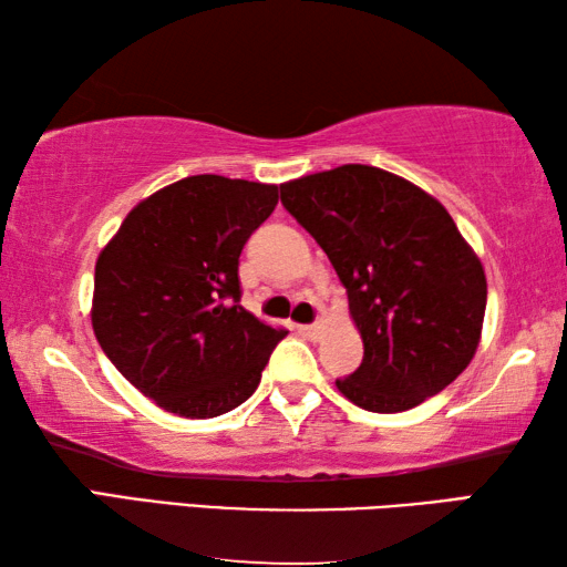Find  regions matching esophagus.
Listing matches in <instances>:
<instances>
[{
	"label": "esophagus",
	"instance_id": "34e87169",
	"mask_svg": "<svg viewBox=\"0 0 567 567\" xmlns=\"http://www.w3.org/2000/svg\"><path fill=\"white\" fill-rule=\"evenodd\" d=\"M297 330H300L305 338H310V340H320V334H322V324L320 322H315V324H297Z\"/></svg>",
	"mask_w": 567,
	"mask_h": 567
}]
</instances>
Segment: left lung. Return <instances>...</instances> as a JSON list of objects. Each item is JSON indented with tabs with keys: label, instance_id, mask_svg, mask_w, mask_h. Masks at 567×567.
Segmentation results:
<instances>
[{
	"label": "left lung",
	"instance_id": "obj_1",
	"mask_svg": "<svg viewBox=\"0 0 567 567\" xmlns=\"http://www.w3.org/2000/svg\"><path fill=\"white\" fill-rule=\"evenodd\" d=\"M348 290L362 364L334 385L370 412L445 390L483 332L487 282L475 249L433 195L392 172L342 165L280 185Z\"/></svg>",
	"mask_w": 567,
	"mask_h": 567
}]
</instances>
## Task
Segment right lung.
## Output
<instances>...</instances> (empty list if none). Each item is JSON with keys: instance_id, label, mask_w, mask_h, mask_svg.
Returning a JSON list of instances; mask_svg holds the SVG:
<instances>
[{"instance_id": "obj_1", "label": "right lung", "mask_w": 567, "mask_h": 567, "mask_svg": "<svg viewBox=\"0 0 567 567\" xmlns=\"http://www.w3.org/2000/svg\"><path fill=\"white\" fill-rule=\"evenodd\" d=\"M277 185L195 175L132 209L94 265L92 328L124 378L162 410L205 420L260 385L285 330L239 305V252Z\"/></svg>"}]
</instances>
